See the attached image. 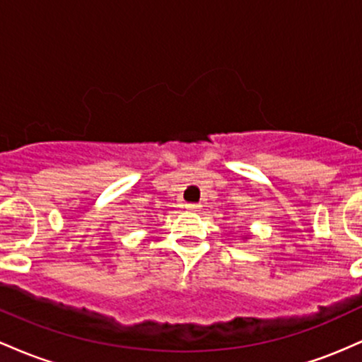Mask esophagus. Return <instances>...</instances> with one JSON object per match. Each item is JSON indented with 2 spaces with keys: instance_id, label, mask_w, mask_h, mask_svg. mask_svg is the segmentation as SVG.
I'll return each instance as SVG.
<instances>
[{
  "instance_id": "1",
  "label": "esophagus",
  "mask_w": 362,
  "mask_h": 362,
  "mask_svg": "<svg viewBox=\"0 0 362 362\" xmlns=\"http://www.w3.org/2000/svg\"><path fill=\"white\" fill-rule=\"evenodd\" d=\"M186 209H188V210H198V209H200V205H198V203H186Z\"/></svg>"
}]
</instances>
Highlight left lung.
<instances>
[{"mask_svg": "<svg viewBox=\"0 0 362 362\" xmlns=\"http://www.w3.org/2000/svg\"><path fill=\"white\" fill-rule=\"evenodd\" d=\"M247 238H250V234H247V235H246V239H247Z\"/></svg>", "mask_w": 362, "mask_h": 362, "instance_id": "obj_1", "label": "left lung"}]
</instances>
